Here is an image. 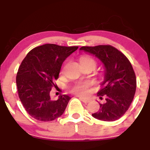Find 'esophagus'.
<instances>
[{
  "label": "esophagus",
  "mask_w": 150,
  "mask_h": 150,
  "mask_svg": "<svg viewBox=\"0 0 150 150\" xmlns=\"http://www.w3.org/2000/svg\"><path fill=\"white\" fill-rule=\"evenodd\" d=\"M80 98V99L82 101H83L84 103H88L90 101V100L89 99H85V98H83V97H79Z\"/></svg>",
  "instance_id": "34e87169"
}]
</instances>
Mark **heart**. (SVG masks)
<instances>
[{
	"instance_id": "b5f03b06",
	"label": "heart",
	"mask_w": 150,
	"mask_h": 150,
	"mask_svg": "<svg viewBox=\"0 0 150 150\" xmlns=\"http://www.w3.org/2000/svg\"><path fill=\"white\" fill-rule=\"evenodd\" d=\"M80 63L82 64H91L96 66V61L94 58L89 57V56H85L80 58ZM92 85L91 81H85V82H77L75 85L73 86L71 88V91L77 95L86 96L89 92V88Z\"/></svg>"
}]
</instances>
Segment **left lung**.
<instances>
[{
    "mask_svg": "<svg viewBox=\"0 0 150 150\" xmlns=\"http://www.w3.org/2000/svg\"><path fill=\"white\" fill-rule=\"evenodd\" d=\"M80 51L94 55L104 63V81L97 93L106 97V103L92 116L104 121H114L121 118L130 107L136 90V77L128 58L111 45L82 46Z\"/></svg>",
    "mask_w": 150,
    "mask_h": 150,
    "instance_id": "left-lung-1",
    "label": "left lung"
}]
</instances>
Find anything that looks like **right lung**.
<instances>
[{
  "label": "right lung",
  "mask_w": 150,
  "mask_h": 150,
  "mask_svg": "<svg viewBox=\"0 0 150 150\" xmlns=\"http://www.w3.org/2000/svg\"><path fill=\"white\" fill-rule=\"evenodd\" d=\"M78 46L47 44L32 49L22 61L16 76L18 96L26 111L36 120L51 121L65 111L71 99L66 94L52 100L50 92L56 85L61 65Z\"/></svg>",
  "instance_id": "add662e5"
}]
</instances>
